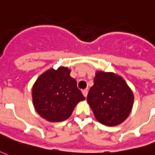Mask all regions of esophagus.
<instances>
[{"mask_svg":"<svg viewBox=\"0 0 155 155\" xmlns=\"http://www.w3.org/2000/svg\"><path fill=\"white\" fill-rule=\"evenodd\" d=\"M82 94H83L84 96L86 98L87 95H88V90H87V89H84V90H83V91H82Z\"/></svg>","mask_w":155,"mask_h":155,"instance_id":"obj_1","label":"esophagus"}]
</instances>
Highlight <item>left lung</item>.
Masks as SVG:
<instances>
[{"instance_id": "obj_1", "label": "left lung", "mask_w": 155, "mask_h": 155, "mask_svg": "<svg viewBox=\"0 0 155 155\" xmlns=\"http://www.w3.org/2000/svg\"><path fill=\"white\" fill-rule=\"evenodd\" d=\"M87 102L98 121L114 127L122 123L130 115L134 94L121 76L113 72L97 71Z\"/></svg>"}]
</instances>
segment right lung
Masks as SVG:
<instances>
[{
  "mask_svg": "<svg viewBox=\"0 0 155 155\" xmlns=\"http://www.w3.org/2000/svg\"><path fill=\"white\" fill-rule=\"evenodd\" d=\"M70 74L71 70L66 66L50 68L40 74L33 85L34 108L47 121L58 122L68 119L78 103L85 99Z\"/></svg>",
  "mask_w": 155,
  "mask_h": 155,
  "instance_id": "obj_1",
  "label": "right lung"
}]
</instances>
